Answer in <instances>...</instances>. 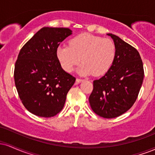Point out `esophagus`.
Masks as SVG:
<instances>
[{
    "label": "esophagus",
    "mask_w": 155,
    "mask_h": 155,
    "mask_svg": "<svg viewBox=\"0 0 155 155\" xmlns=\"http://www.w3.org/2000/svg\"><path fill=\"white\" fill-rule=\"evenodd\" d=\"M84 79H76V82L77 84H79L80 82H81V81H83Z\"/></svg>",
    "instance_id": "1"
}]
</instances>
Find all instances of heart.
Masks as SVG:
<instances>
[{"instance_id":"obj_1","label":"heart","mask_w":155,"mask_h":155,"mask_svg":"<svg viewBox=\"0 0 155 155\" xmlns=\"http://www.w3.org/2000/svg\"><path fill=\"white\" fill-rule=\"evenodd\" d=\"M56 57L65 71L71 72L81 58L78 74L99 76L106 74L113 65L116 47L110 38L81 33L71 39L69 46H58Z\"/></svg>"}]
</instances>
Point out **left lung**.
Listing matches in <instances>:
<instances>
[{
    "label": "left lung",
    "instance_id": "left-lung-1",
    "mask_svg": "<svg viewBox=\"0 0 155 155\" xmlns=\"http://www.w3.org/2000/svg\"><path fill=\"white\" fill-rule=\"evenodd\" d=\"M107 35L114 42L116 57L109 71L93 81L89 101L96 114L111 119L132 107L141 87L144 72L138 51L117 35Z\"/></svg>",
    "mask_w": 155,
    "mask_h": 155
}]
</instances>
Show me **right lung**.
Masks as SVG:
<instances>
[{"label": "right lung", "mask_w": 155, "mask_h": 155, "mask_svg": "<svg viewBox=\"0 0 155 155\" xmlns=\"http://www.w3.org/2000/svg\"><path fill=\"white\" fill-rule=\"evenodd\" d=\"M72 34L69 28L44 27L19 51L15 82L19 98L31 113L51 117L63 109L76 78L62 68L56 49Z\"/></svg>", "instance_id": "1"}]
</instances>
